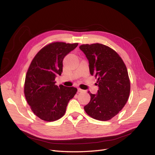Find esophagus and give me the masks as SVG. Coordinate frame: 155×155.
Instances as JSON below:
<instances>
[{"label": "esophagus", "mask_w": 155, "mask_h": 155, "mask_svg": "<svg viewBox=\"0 0 155 155\" xmlns=\"http://www.w3.org/2000/svg\"><path fill=\"white\" fill-rule=\"evenodd\" d=\"M78 91L79 92H83V91L82 90V89L79 88H78Z\"/></svg>", "instance_id": "obj_1"}]
</instances>
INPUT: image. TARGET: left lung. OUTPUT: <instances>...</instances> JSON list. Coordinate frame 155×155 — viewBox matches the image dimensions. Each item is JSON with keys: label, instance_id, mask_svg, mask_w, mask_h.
I'll list each match as a JSON object with an SVG mask.
<instances>
[{"label": "left lung", "instance_id": "1", "mask_svg": "<svg viewBox=\"0 0 155 155\" xmlns=\"http://www.w3.org/2000/svg\"><path fill=\"white\" fill-rule=\"evenodd\" d=\"M92 76L97 79L96 94L88 92L91 101L84 107L86 113L100 121L113 118L123 109L130 94L127 70L120 55L110 47L100 43L82 45Z\"/></svg>", "mask_w": 155, "mask_h": 155}]
</instances>
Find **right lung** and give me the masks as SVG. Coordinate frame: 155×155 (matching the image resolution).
Instances as JSON below:
<instances>
[{
  "instance_id": "right-lung-1",
  "label": "right lung",
  "mask_w": 155,
  "mask_h": 155,
  "mask_svg": "<svg viewBox=\"0 0 155 155\" xmlns=\"http://www.w3.org/2000/svg\"><path fill=\"white\" fill-rule=\"evenodd\" d=\"M78 43L54 42L45 46L33 59L25 83V95L33 112L41 120L53 121L61 118L77 88L55 85V79L63 72L64 58Z\"/></svg>"
}]
</instances>
